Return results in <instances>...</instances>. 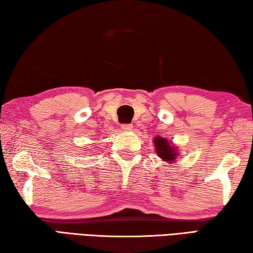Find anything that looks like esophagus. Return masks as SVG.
Returning <instances> with one entry per match:
<instances>
[{
	"label": "esophagus",
	"mask_w": 253,
	"mask_h": 253,
	"mask_svg": "<svg viewBox=\"0 0 253 253\" xmlns=\"http://www.w3.org/2000/svg\"><path fill=\"white\" fill-rule=\"evenodd\" d=\"M122 129L124 131H130L132 129V125H131V124H123Z\"/></svg>",
	"instance_id": "1"
}]
</instances>
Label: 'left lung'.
I'll use <instances>...</instances> for the list:
<instances>
[{"label": "left lung", "instance_id": "8db88e82", "mask_svg": "<svg viewBox=\"0 0 253 253\" xmlns=\"http://www.w3.org/2000/svg\"><path fill=\"white\" fill-rule=\"evenodd\" d=\"M154 142L156 147V153L165 162H172V160L176 159V151H174L173 147L170 146L167 139L162 138V137H156Z\"/></svg>", "mask_w": 253, "mask_h": 253}]
</instances>
